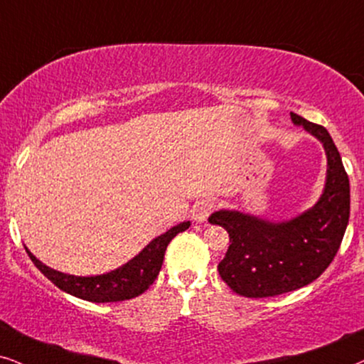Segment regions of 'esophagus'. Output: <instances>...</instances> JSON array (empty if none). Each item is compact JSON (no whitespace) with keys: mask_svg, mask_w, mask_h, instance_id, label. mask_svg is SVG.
Masks as SVG:
<instances>
[{"mask_svg":"<svg viewBox=\"0 0 364 364\" xmlns=\"http://www.w3.org/2000/svg\"><path fill=\"white\" fill-rule=\"evenodd\" d=\"M215 209H217V202L207 199V200H202V202H199V204L193 205L192 215L197 223H204L207 217H209Z\"/></svg>","mask_w":364,"mask_h":364,"instance_id":"1","label":"esophagus"}]
</instances>
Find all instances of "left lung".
Returning a JSON list of instances; mask_svg holds the SVG:
<instances>
[{
    "instance_id": "left-lung-1",
    "label": "left lung",
    "mask_w": 364,
    "mask_h": 364,
    "mask_svg": "<svg viewBox=\"0 0 364 364\" xmlns=\"http://www.w3.org/2000/svg\"><path fill=\"white\" fill-rule=\"evenodd\" d=\"M291 120L323 141L328 155L326 188L318 204L287 223L272 224L240 212L209 217L229 232L230 245L219 274L245 297H272L308 286L336 256L349 220V178L336 145L323 125L291 112Z\"/></svg>"
}]
</instances>
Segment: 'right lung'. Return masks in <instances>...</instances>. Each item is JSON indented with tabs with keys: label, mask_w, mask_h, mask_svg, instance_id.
I'll use <instances>...</instances> for the list:
<instances>
[{
	"label": "right lung",
	"mask_w": 364,
	"mask_h": 364,
	"mask_svg": "<svg viewBox=\"0 0 364 364\" xmlns=\"http://www.w3.org/2000/svg\"><path fill=\"white\" fill-rule=\"evenodd\" d=\"M188 225H191L188 223L176 225L165 234L159 235L157 239H154L139 256H135L125 266L102 276L78 277L63 274V272L55 271V269L38 261L28 249L26 252L33 264L61 291L80 297V299L90 301V303H117V301L132 299V297L141 294L152 286V282L157 279L160 267H162L164 254L168 242L178 232L188 229Z\"/></svg>",
	"instance_id": "1"
}]
</instances>
